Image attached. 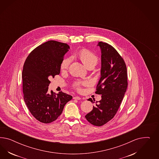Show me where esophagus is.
Segmentation results:
<instances>
[{
    "label": "esophagus",
    "instance_id": "34e87169",
    "mask_svg": "<svg viewBox=\"0 0 159 159\" xmlns=\"http://www.w3.org/2000/svg\"><path fill=\"white\" fill-rule=\"evenodd\" d=\"M73 98H74V99H75V100H81V99H82V98H81V97H80L79 96L75 97Z\"/></svg>",
    "mask_w": 159,
    "mask_h": 159
}]
</instances>
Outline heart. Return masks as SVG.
I'll use <instances>...</instances> for the list:
<instances>
[{
  "label": "heart",
  "instance_id": "obj_1",
  "mask_svg": "<svg viewBox=\"0 0 159 159\" xmlns=\"http://www.w3.org/2000/svg\"><path fill=\"white\" fill-rule=\"evenodd\" d=\"M78 57L79 59L81 60L83 63L86 66L87 68L91 66H95L98 62V59L96 55L94 54L91 51L87 50V49H83L81 50L78 53ZM72 58H65L61 64V69L62 70H66L69 66L70 63L71 62ZM88 84V82H76L75 83L74 86L79 90H81V86H85Z\"/></svg>",
  "mask_w": 159,
  "mask_h": 159
}]
</instances>
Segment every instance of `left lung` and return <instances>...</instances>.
<instances>
[{"instance_id":"left-lung-1","label":"left lung","mask_w":159,"mask_h":159,"mask_svg":"<svg viewBox=\"0 0 159 159\" xmlns=\"http://www.w3.org/2000/svg\"><path fill=\"white\" fill-rule=\"evenodd\" d=\"M97 46L101 51V77L95 93L101 94V100L85 118L92 125L100 126L116 115L127 89L128 77L125 62L116 49L102 42ZM88 100L94 102L92 98Z\"/></svg>"}]
</instances>
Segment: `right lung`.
<instances>
[{"mask_svg":"<svg viewBox=\"0 0 159 159\" xmlns=\"http://www.w3.org/2000/svg\"><path fill=\"white\" fill-rule=\"evenodd\" d=\"M66 43L48 41L29 54L23 72L24 100L29 111L41 122L48 124L56 120L72 96L62 92H48L49 79L59 75L65 54L69 49Z\"/></svg>","mask_w":159,"mask_h":159,"instance_id":"1","label":"right lung"}]
</instances>
